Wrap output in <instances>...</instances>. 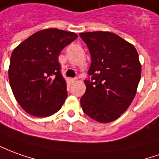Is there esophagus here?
Listing matches in <instances>:
<instances>
[{
  "label": "esophagus",
  "mask_w": 159,
  "mask_h": 159,
  "mask_svg": "<svg viewBox=\"0 0 159 159\" xmlns=\"http://www.w3.org/2000/svg\"><path fill=\"white\" fill-rule=\"evenodd\" d=\"M76 78H70V83H75L76 82Z\"/></svg>",
  "instance_id": "1"
}]
</instances>
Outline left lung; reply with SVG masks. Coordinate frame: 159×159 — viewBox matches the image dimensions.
I'll use <instances>...</instances> for the list:
<instances>
[{
  "mask_svg": "<svg viewBox=\"0 0 159 159\" xmlns=\"http://www.w3.org/2000/svg\"><path fill=\"white\" fill-rule=\"evenodd\" d=\"M91 56L86 91L80 100L84 114L96 121H113L128 108L141 76L134 45L109 32L79 34Z\"/></svg>",
  "mask_w": 159,
  "mask_h": 159,
  "instance_id": "8db88e82",
  "label": "left lung"
}]
</instances>
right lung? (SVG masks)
I'll list each match as a JSON object with an SVG mask.
<instances>
[{
	"label": "right lung",
	"mask_w": 159,
	"mask_h": 159,
	"mask_svg": "<svg viewBox=\"0 0 159 159\" xmlns=\"http://www.w3.org/2000/svg\"><path fill=\"white\" fill-rule=\"evenodd\" d=\"M76 38L71 32L45 29L14 50L8 70L10 86L27 114L48 117L61 108L68 92L57 57Z\"/></svg>",
	"instance_id": "obj_1"
}]
</instances>
